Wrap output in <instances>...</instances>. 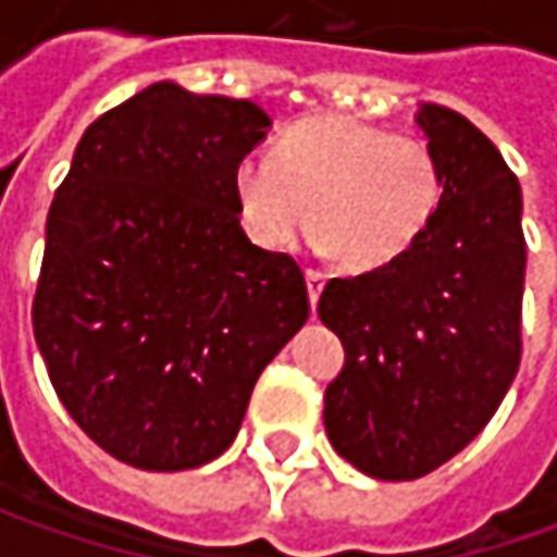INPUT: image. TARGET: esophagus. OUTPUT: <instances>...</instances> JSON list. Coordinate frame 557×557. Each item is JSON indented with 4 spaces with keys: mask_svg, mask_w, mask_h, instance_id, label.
<instances>
[{
    "mask_svg": "<svg viewBox=\"0 0 557 557\" xmlns=\"http://www.w3.org/2000/svg\"><path fill=\"white\" fill-rule=\"evenodd\" d=\"M325 288V275L319 269H307V290H310V304H319V294Z\"/></svg>",
    "mask_w": 557,
    "mask_h": 557,
    "instance_id": "esophagus-1",
    "label": "esophagus"
}]
</instances>
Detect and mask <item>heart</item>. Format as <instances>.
Wrapping results in <instances>:
<instances>
[{
  "label": "heart",
  "instance_id": "obj_1",
  "mask_svg": "<svg viewBox=\"0 0 557 557\" xmlns=\"http://www.w3.org/2000/svg\"><path fill=\"white\" fill-rule=\"evenodd\" d=\"M235 198L257 245L288 247L307 223L344 267L372 272L406 257L437 213L443 170L428 141L350 117H307L238 163Z\"/></svg>",
  "mask_w": 557,
  "mask_h": 557
}]
</instances>
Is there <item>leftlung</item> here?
I'll use <instances>...</instances> for the list:
<instances>
[{"instance_id":"1","label":"left lung","mask_w":557,"mask_h":557,"mask_svg":"<svg viewBox=\"0 0 557 557\" xmlns=\"http://www.w3.org/2000/svg\"><path fill=\"white\" fill-rule=\"evenodd\" d=\"M443 198L418 245L332 278L319 319L344 344L325 431L377 481L431 474L486 428L521 366L527 242L521 185L474 123L424 104Z\"/></svg>"}]
</instances>
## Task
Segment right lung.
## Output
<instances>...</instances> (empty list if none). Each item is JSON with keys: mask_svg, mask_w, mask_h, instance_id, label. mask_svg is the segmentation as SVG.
<instances>
[{"mask_svg": "<svg viewBox=\"0 0 557 557\" xmlns=\"http://www.w3.org/2000/svg\"><path fill=\"white\" fill-rule=\"evenodd\" d=\"M247 98L154 83L83 133L54 191L33 334L79 431L141 471L223 456L260 372L310 315L297 260L250 245Z\"/></svg>", "mask_w": 557, "mask_h": 557, "instance_id": "right-lung-1", "label": "right lung"}]
</instances>
